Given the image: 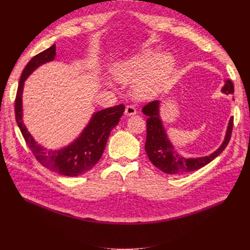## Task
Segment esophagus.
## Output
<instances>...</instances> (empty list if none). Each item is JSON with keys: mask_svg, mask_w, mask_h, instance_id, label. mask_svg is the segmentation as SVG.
I'll return each instance as SVG.
<instances>
[{"mask_svg": "<svg viewBox=\"0 0 250 250\" xmlns=\"http://www.w3.org/2000/svg\"><path fill=\"white\" fill-rule=\"evenodd\" d=\"M135 113H137V109H135V107L133 106V105H131V104L127 105L126 108H125V115H127V116H133V115H135Z\"/></svg>", "mask_w": 250, "mask_h": 250, "instance_id": "1", "label": "esophagus"}]
</instances>
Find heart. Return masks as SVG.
<instances>
[{
	"label": "heart",
	"mask_w": 250,
	"mask_h": 250,
	"mask_svg": "<svg viewBox=\"0 0 250 250\" xmlns=\"http://www.w3.org/2000/svg\"><path fill=\"white\" fill-rule=\"evenodd\" d=\"M174 69V59L150 52L129 60L116 72L121 82H135V90L141 97H150L164 87Z\"/></svg>",
	"instance_id": "heart-1"
}]
</instances>
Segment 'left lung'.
<instances>
[{
  "mask_svg": "<svg viewBox=\"0 0 250 250\" xmlns=\"http://www.w3.org/2000/svg\"><path fill=\"white\" fill-rule=\"evenodd\" d=\"M222 92L228 95L233 94V84L230 80L226 81L225 85L222 88ZM158 108H160V102L151 101L143 107L142 111L148 116L146 121L147 138L145 150L150 162L161 171L171 174V175H174V174L179 175V174L187 172L196 171L209 164L229 145L232 132L233 118H230L229 120L224 142L214 153H211L208 156L197 158H185L180 156L167 138V134H166L160 119V115H158V110H160Z\"/></svg>",
  "mask_w": 250,
  "mask_h": 250,
  "instance_id": "obj_1",
  "label": "left lung"
}]
</instances>
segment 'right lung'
<instances>
[{
	"label": "right lung",
	"mask_w": 250,
	"mask_h": 250,
	"mask_svg": "<svg viewBox=\"0 0 250 250\" xmlns=\"http://www.w3.org/2000/svg\"><path fill=\"white\" fill-rule=\"evenodd\" d=\"M55 51L56 46L53 44L49 49L35 55L25 66L21 75L16 102H14L16 120L27 146L31 150L37 162L53 172L64 176L74 177L93 169L94 166L100 160L109 133L112 128L119 123L120 118L122 117L125 110V106L124 104H120L96 112L80 137L63 149L48 151L37 145L31 134L27 131V128L21 120L22 86L27 77L35 69L55 58Z\"/></svg>",
	"instance_id": "1"
}]
</instances>
